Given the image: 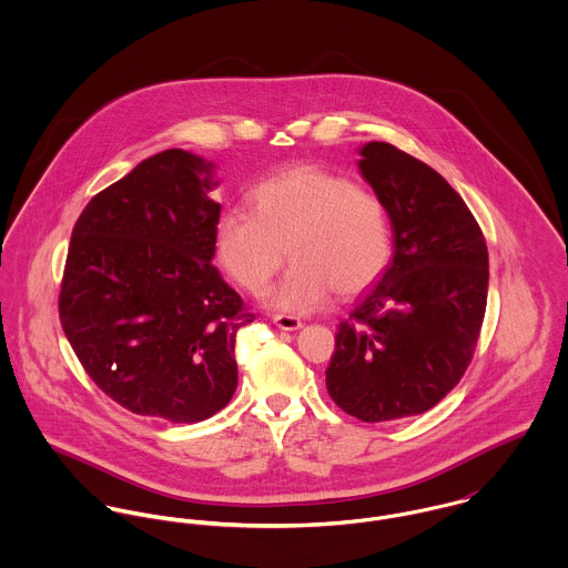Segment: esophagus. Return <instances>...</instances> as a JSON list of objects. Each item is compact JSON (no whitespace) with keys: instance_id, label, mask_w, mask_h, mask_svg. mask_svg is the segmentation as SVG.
I'll use <instances>...</instances> for the list:
<instances>
[{"instance_id":"obj_1","label":"esophagus","mask_w":568,"mask_h":568,"mask_svg":"<svg viewBox=\"0 0 568 568\" xmlns=\"http://www.w3.org/2000/svg\"><path fill=\"white\" fill-rule=\"evenodd\" d=\"M273 324L277 325L280 329H286V332H295V329L302 327V322L293 315H275Z\"/></svg>"}]
</instances>
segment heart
Returning a JSON list of instances; mask_svg holds the SVG:
<instances>
[{
  "label": "heart",
  "mask_w": 568,
  "mask_h": 568,
  "mask_svg": "<svg viewBox=\"0 0 568 568\" xmlns=\"http://www.w3.org/2000/svg\"><path fill=\"white\" fill-rule=\"evenodd\" d=\"M216 253L248 293H262L286 260H295L266 297L271 308L311 315L332 300L372 288L394 253L389 212L378 194L315 163L286 168L251 190L248 207L216 221Z\"/></svg>",
  "instance_id": "obj_1"
}]
</instances>
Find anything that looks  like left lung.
Returning a JSON list of instances; mask_svg holds the SVG:
<instances>
[{"instance_id": "obj_1", "label": "left lung", "mask_w": 568, "mask_h": 568, "mask_svg": "<svg viewBox=\"0 0 568 568\" xmlns=\"http://www.w3.org/2000/svg\"><path fill=\"white\" fill-rule=\"evenodd\" d=\"M361 174L383 199L394 257L338 324L329 398L363 422L419 415L466 374L487 304L484 232L450 183L400 149L369 142Z\"/></svg>"}]
</instances>
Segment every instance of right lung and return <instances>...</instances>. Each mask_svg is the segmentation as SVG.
<instances>
[{
	"instance_id": "obj_1",
	"label": "right lung",
	"mask_w": 568,
	"mask_h": 568,
	"mask_svg": "<svg viewBox=\"0 0 568 568\" xmlns=\"http://www.w3.org/2000/svg\"><path fill=\"white\" fill-rule=\"evenodd\" d=\"M214 163L170 149L82 210L59 315L89 378L118 405L172 424L212 417L239 385V329L255 320L212 264Z\"/></svg>"
}]
</instances>
